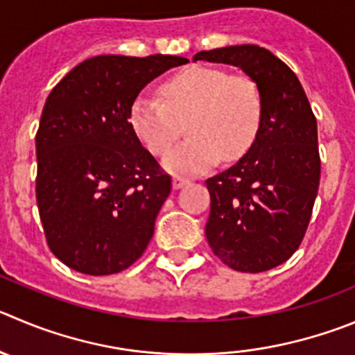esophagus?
<instances>
[{
    "label": "esophagus",
    "mask_w": 355,
    "mask_h": 355,
    "mask_svg": "<svg viewBox=\"0 0 355 355\" xmlns=\"http://www.w3.org/2000/svg\"><path fill=\"white\" fill-rule=\"evenodd\" d=\"M189 178H184V177H175L173 178V189H182L184 185L189 184Z\"/></svg>",
    "instance_id": "1"
}]
</instances>
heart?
Here are the masks:
<instances>
[{
  "label": "heart",
  "instance_id": "b5f03b06",
  "mask_svg": "<svg viewBox=\"0 0 355 355\" xmlns=\"http://www.w3.org/2000/svg\"><path fill=\"white\" fill-rule=\"evenodd\" d=\"M161 99L140 94L129 108V125L145 148L162 155L188 121L191 137L168 153L164 168L173 173L207 171L223 155L236 161L252 147L261 125L263 101L257 85L224 69L189 66L159 89Z\"/></svg>",
  "mask_w": 355,
  "mask_h": 355
}]
</instances>
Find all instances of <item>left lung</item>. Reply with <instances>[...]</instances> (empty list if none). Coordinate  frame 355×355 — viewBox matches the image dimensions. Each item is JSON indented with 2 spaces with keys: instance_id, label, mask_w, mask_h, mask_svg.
Segmentation results:
<instances>
[{
  "instance_id": "1",
  "label": "left lung",
  "mask_w": 355,
  "mask_h": 355,
  "mask_svg": "<svg viewBox=\"0 0 355 355\" xmlns=\"http://www.w3.org/2000/svg\"><path fill=\"white\" fill-rule=\"evenodd\" d=\"M193 61L238 66L263 101L252 147L208 178L205 234L215 256L243 273L286 263L301 245L320 180L317 119L293 69L257 45L198 52Z\"/></svg>"
}]
</instances>
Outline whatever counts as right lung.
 <instances>
[{
    "label": "right lung",
    "mask_w": 355,
    "mask_h": 355,
    "mask_svg": "<svg viewBox=\"0 0 355 355\" xmlns=\"http://www.w3.org/2000/svg\"><path fill=\"white\" fill-rule=\"evenodd\" d=\"M189 59L96 55L49 94L36 132V201L49 248L85 275H114L145 252L171 193L129 125L141 89Z\"/></svg>",
    "instance_id": "right-lung-1"
}]
</instances>
